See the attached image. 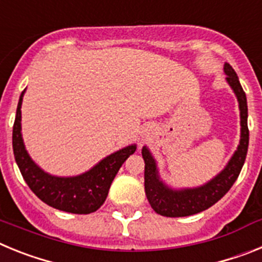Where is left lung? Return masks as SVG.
Returning <instances> with one entry per match:
<instances>
[{
    "mask_svg": "<svg viewBox=\"0 0 262 262\" xmlns=\"http://www.w3.org/2000/svg\"><path fill=\"white\" fill-rule=\"evenodd\" d=\"M226 73L227 84L233 90L240 110V142L236 151L228 160L221 172L214 178L201 186L181 187L174 189L161 180L157 168L156 159L154 157L149 148L144 145L142 149L144 159V189L147 200L152 209L163 216L178 217L189 216L207 210L221 200L222 196L230 190L235 184L244 165L249 144L248 131V106L247 97L236 72L232 67L226 62L223 68Z\"/></svg>",
    "mask_w": 262,
    "mask_h": 262,
    "instance_id": "obj_1",
    "label": "left lung"
}]
</instances>
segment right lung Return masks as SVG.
<instances>
[{"instance_id": "add662e5", "label": "right lung", "mask_w": 262, "mask_h": 262, "mask_svg": "<svg viewBox=\"0 0 262 262\" xmlns=\"http://www.w3.org/2000/svg\"><path fill=\"white\" fill-rule=\"evenodd\" d=\"M23 90L17 106L13 127V151L17 165L32 193L48 206L72 214H90L103 205L110 185L122 164L136 151V144H129L96 164L86 172L71 177L47 173L31 159L22 138Z\"/></svg>"}]
</instances>
